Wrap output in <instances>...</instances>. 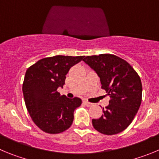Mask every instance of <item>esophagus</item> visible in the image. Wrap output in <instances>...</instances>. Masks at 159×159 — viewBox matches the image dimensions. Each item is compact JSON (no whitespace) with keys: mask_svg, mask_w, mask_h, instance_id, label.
I'll list each match as a JSON object with an SVG mask.
<instances>
[{"mask_svg":"<svg viewBox=\"0 0 159 159\" xmlns=\"http://www.w3.org/2000/svg\"><path fill=\"white\" fill-rule=\"evenodd\" d=\"M83 103H84V104H85V105H86L87 107H91V106H93V104H92V103L88 102V101H83Z\"/></svg>","mask_w":159,"mask_h":159,"instance_id":"obj_1","label":"esophagus"}]
</instances>
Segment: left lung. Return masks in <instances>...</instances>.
Returning a JSON list of instances; mask_svg holds the SVG:
<instances>
[{"mask_svg":"<svg viewBox=\"0 0 159 159\" xmlns=\"http://www.w3.org/2000/svg\"><path fill=\"white\" fill-rule=\"evenodd\" d=\"M83 61L96 71L101 89L111 98L104 114L93 119V128L107 135L121 132L132 122L142 101L139 74L125 60L111 54L86 56Z\"/></svg>","mask_w":159,"mask_h":159,"instance_id":"obj_1","label":"left lung"}]
</instances>
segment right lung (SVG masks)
<instances>
[{
    "mask_svg": "<svg viewBox=\"0 0 159 159\" xmlns=\"http://www.w3.org/2000/svg\"><path fill=\"white\" fill-rule=\"evenodd\" d=\"M84 57H48L27 70L22 88L24 101L33 122L44 132L58 134L72 124L74 111L81 104V100L69 99L57 89L63 87L69 70Z\"/></svg>",
    "mask_w": 159,
    "mask_h": 159,
    "instance_id": "add662e5",
    "label": "right lung"
}]
</instances>
